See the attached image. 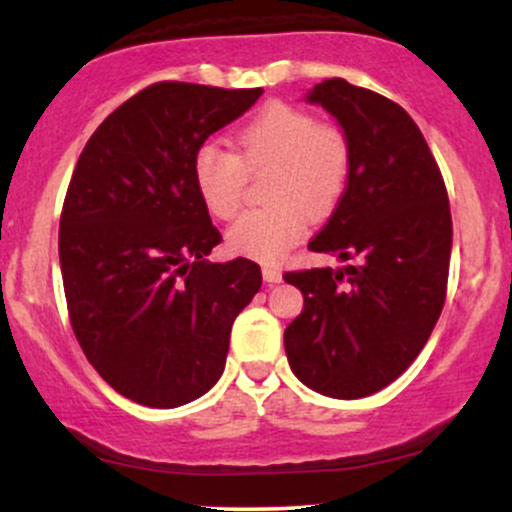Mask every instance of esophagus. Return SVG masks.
Wrapping results in <instances>:
<instances>
[{"mask_svg":"<svg viewBox=\"0 0 512 512\" xmlns=\"http://www.w3.org/2000/svg\"><path fill=\"white\" fill-rule=\"evenodd\" d=\"M262 276H264V281H267V284H279V281H281L279 269L269 267V264H264V267H262Z\"/></svg>","mask_w":512,"mask_h":512,"instance_id":"esophagus-1","label":"esophagus"}]
</instances>
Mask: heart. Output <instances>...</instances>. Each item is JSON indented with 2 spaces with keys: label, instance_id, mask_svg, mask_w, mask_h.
Masks as SVG:
<instances>
[{
  "label": "heart",
  "instance_id": "obj_1",
  "mask_svg": "<svg viewBox=\"0 0 512 512\" xmlns=\"http://www.w3.org/2000/svg\"><path fill=\"white\" fill-rule=\"evenodd\" d=\"M272 170L264 199L228 228L233 255L274 262L301 243L308 215L325 216L344 197L351 175V144L339 127L317 125L308 110L272 103L238 134V154L202 144L192 161L199 199L214 219L238 214L248 175Z\"/></svg>",
  "mask_w": 512,
  "mask_h": 512
}]
</instances>
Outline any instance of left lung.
<instances>
[{
	"mask_svg": "<svg viewBox=\"0 0 512 512\" xmlns=\"http://www.w3.org/2000/svg\"><path fill=\"white\" fill-rule=\"evenodd\" d=\"M305 101L351 144L344 197L308 243L346 264L284 274L303 293L284 346L303 385L358 399L397 380L436 327L452 250L448 192L421 129L390 98L327 79Z\"/></svg>",
	"mask_w": 512,
	"mask_h": 512,
	"instance_id": "1",
	"label": "left lung"
}]
</instances>
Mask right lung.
<instances>
[{"label": "right lung", "mask_w": 512, "mask_h": 512, "mask_svg": "<svg viewBox=\"0 0 512 512\" xmlns=\"http://www.w3.org/2000/svg\"><path fill=\"white\" fill-rule=\"evenodd\" d=\"M262 88L161 81L101 122L76 161L60 219L69 320L98 375L144 407L202 397L231 327L262 286L255 262H209L221 233L192 161Z\"/></svg>", "instance_id": "right-lung-1"}]
</instances>
